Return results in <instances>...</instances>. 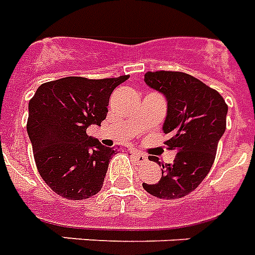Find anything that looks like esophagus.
Here are the masks:
<instances>
[{
	"label": "esophagus",
	"instance_id": "34e87169",
	"mask_svg": "<svg viewBox=\"0 0 255 255\" xmlns=\"http://www.w3.org/2000/svg\"><path fill=\"white\" fill-rule=\"evenodd\" d=\"M133 157H134L135 158V161L137 162H139V164H142V162H146L148 161V157L145 156V154H143V153H141V152H133Z\"/></svg>",
	"mask_w": 255,
	"mask_h": 255
}]
</instances>
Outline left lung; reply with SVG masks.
I'll return each instance as SVG.
<instances>
[{"mask_svg": "<svg viewBox=\"0 0 255 255\" xmlns=\"http://www.w3.org/2000/svg\"><path fill=\"white\" fill-rule=\"evenodd\" d=\"M143 80L166 98L162 130L171 135L165 145L177 153L172 164L157 161L162 165L161 179L142 187L156 198H183L198 188L211 169L229 107L216 90L184 72H146Z\"/></svg>", "mask_w": 255, "mask_h": 255, "instance_id": "left-lung-1", "label": "left lung"}]
</instances>
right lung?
I'll list each match as a JSON object with an SVG mask.
<instances>
[{
  "label": "right lung",
  "instance_id": "1",
  "mask_svg": "<svg viewBox=\"0 0 255 255\" xmlns=\"http://www.w3.org/2000/svg\"><path fill=\"white\" fill-rule=\"evenodd\" d=\"M129 75L107 79L67 76L47 82L29 101L26 130L40 176L53 192L70 200L101 191L114 148L87 135L101 126L109 99Z\"/></svg>",
  "mask_w": 255,
  "mask_h": 255
}]
</instances>
